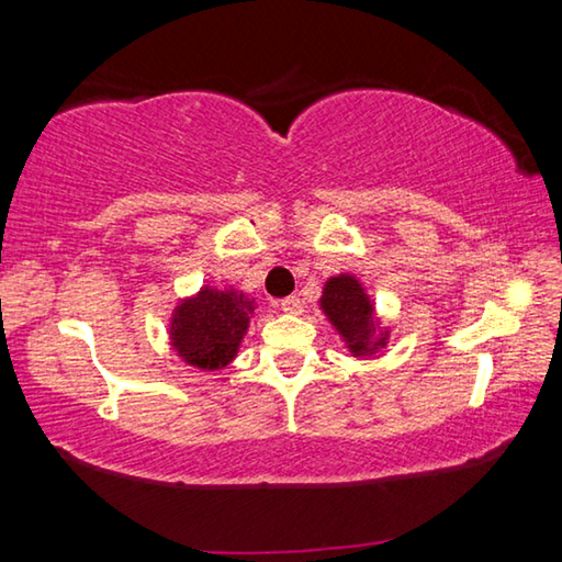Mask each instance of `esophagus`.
<instances>
[{
    "label": "esophagus",
    "instance_id": "obj_1",
    "mask_svg": "<svg viewBox=\"0 0 562 562\" xmlns=\"http://www.w3.org/2000/svg\"><path fill=\"white\" fill-rule=\"evenodd\" d=\"M280 307H282V312L284 315H300L302 312V302H300V297H284L282 302H280Z\"/></svg>",
    "mask_w": 562,
    "mask_h": 562
}]
</instances>
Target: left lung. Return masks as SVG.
<instances>
[{"label":"left lung","mask_w":562,"mask_h":562,"mask_svg":"<svg viewBox=\"0 0 562 562\" xmlns=\"http://www.w3.org/2000/svg\"><path fill=\"white\" fill-rule=\"evenodd\" d=\"M319 310L325 312L329 325L337 329L339 339L351 357L372 359L382 357L389 345L392 329L382 325L376 315V304L357 274L339 272L322 288Z\"/></svg>","instance_id":"1"}]
</instances>
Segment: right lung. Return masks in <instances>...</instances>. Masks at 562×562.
Here are the masks:
<instances>
[{
	"instance_id": "right-lung-1",
	"label": "right lung",
	"mask_w": 562,
	"mask_h": 562,
	"mask_svg": "<svg viewBox=\"0 0 562 562\" xmlns=\"http://www.w3.org/2000/svg\"><path fill=\"white\" fill-rule=\"evenodd\" d=\"M258 302L247 292L203 284L170 312L168 339L180 361L201 372H221L237 357Z\"/></svg>"
}]
</instances>
